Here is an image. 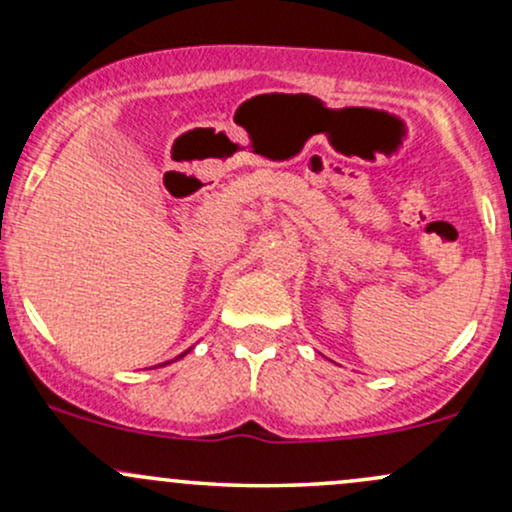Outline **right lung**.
<instances>
[{"instance_id":"add662e5","label":"right lung","mask_w":512,"mask_h":512,"mask_svg":"<svg viewBox=\"0 0 512 512\" xmlns=\"http://www.w3.org/2000/svg\"><path fill=\"white\" fill-rule=\"evenodd\" d=\"M184 355H187V352H184ZM184 355H179V357H184Z\"/></svg>"}]
</instances>
